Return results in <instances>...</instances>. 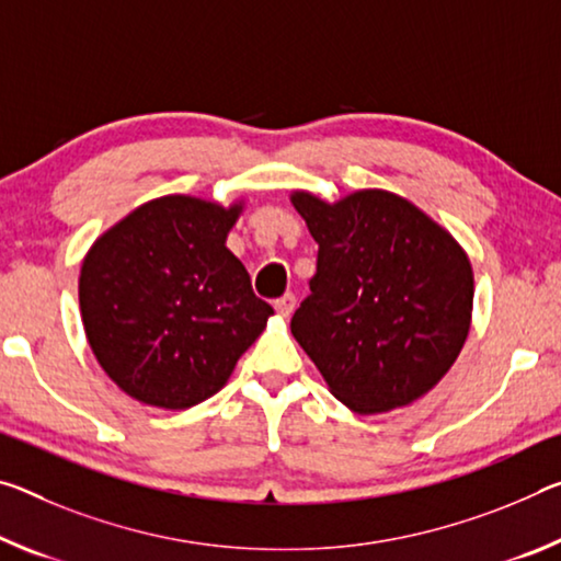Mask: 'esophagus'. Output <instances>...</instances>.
Wrapping results in <instances>:
<instances>
[{
    "label": "esophagus",
    "mask_w": 561,
    "mask_h": 561,
    "mask_svg": "<svg viewBox=\"0 0 561 561\" xmlns=\"http://www.w3.org/2000/svg\"><path fill=\"white\" fill-rule=\"evenodd\" d=\"M295 307H297V297L295 295H284L282 299L274 301V309H277V314L284 317V319L291 317V312H295Z\"/></svg>",
    "instance_id": "34e87169"
}]
</instances>
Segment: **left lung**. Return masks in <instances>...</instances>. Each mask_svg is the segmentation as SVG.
<instances>
[{"label":"left lung","instance_id":"left-lung-1","mask_svg":"<svg viewBox=\"0 0 561 561\" xmlns=\"http://www.w3.org/2000/svg\"><path fill=\"white\" fill-rule=\"evenodd\" d=\"M291 204L319 244L291 334L354 414L409 407L457 362L472 327L474 272L449 229L407 197L357 190Z\"/></svg>","mask_w":561,"mask_h":561}]
</instances>
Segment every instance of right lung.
<instances>
[{
    "mask_svg": "<svg viewBox=\"0 0 561 561\" xmlns=\"http://www.w3.org/2000/svg\"><path fill=\"white\" fill-rule=\"evenodd\" d=\"M244 211L164 194L94 239L79 312L96 362L124 394L159 409L215 397L274 309L256 299L227 237Z\"/></svg>",
    "mask_w": 561,
    "mask_h": 561,
    "instance_id": "add662e5",
    "label": "right lung"
}]
</instances>
